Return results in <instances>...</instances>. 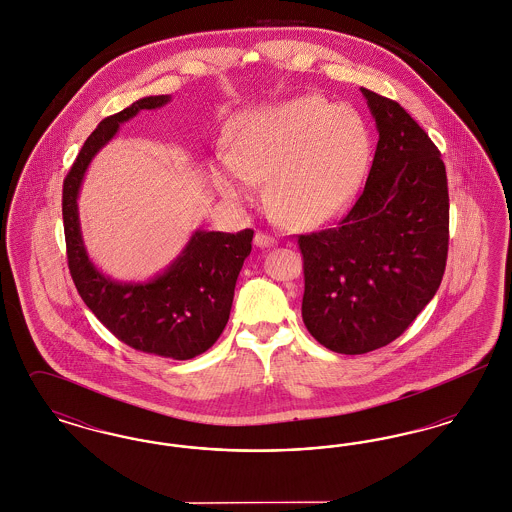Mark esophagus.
<instances>
[{"label":"esophagus","mask_w":512,"mask_h":512,"mask_svg":"<svg viewBox=\"0 0 512 512\" xmlns=\"http://www.w3.org/2000/svg\"><path fill=\"white\" fill-rule=\"evenodd\" d=\"M253 242H255L257 247H270V245L276 244V240H274L270 234H267V232H257Z\"/></svg>","instance_id":"esophagus-1"}]
</instances>
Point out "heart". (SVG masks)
Here are the masks:
<instances>
[{"instance_id":"heart-1","label":"heart","mask_w":512,"mask_h":512,"mask_svg":"<svg viewBox=\"0 0 512 512\" xmlns=\"http://www.w3.org/2000/svg\"><path fill=\"white\" fill-rule=\"evenodd\" d=\"M368 155V128L353 107L301 96L245 113L230 132L215 182L222 194L249 201L255 182L268 178L272 213L290 226H307L351 201Z\"/></svg>"}]
</instances>
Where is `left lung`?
<instances>
[{"label":"left lung","instance_id":"left-lung-1","mask_svg":"<svg viewBox=\"0 0 512 512\" xmlns=\"http://www.w3.org/2000/svg\"><path fill=\"white\" fill-rule=\"evenodd\" d=\"M378 128L365 188L336 224L301 234V317L330 351L397 340L438 292L449 247L447 174L436 144L393 99L361 88Z\"/></svg>","mask_w":512,"mask_h":512}]
</instances>
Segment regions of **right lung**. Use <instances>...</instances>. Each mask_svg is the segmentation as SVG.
<instances>
[{"mask_svg":"<svg viewBox=\"0 0 512 512\" xmlns=\"http://www.w3.org/2000/svg\"><path fill=\"white\" fill-rule=\"evenodd\" d=\"M169 96L138 99L99 122L63 182V226L74 286L88 309L122 343L174 361H188L219 340L232 309L234 288L253 230L238 234L197 230L171 267L146 284L103 276L88 259L78 220V190L90 161L142 109H157Z\"/></svg>","mask_w":512,"mask_h":512,"instance_id":"obj_1","label":"right lung"}]
</instances>
